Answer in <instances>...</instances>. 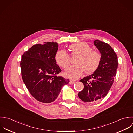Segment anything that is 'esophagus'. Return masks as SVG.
I'll return each mask as SVG.
<instances>
[{
	"label": "esophagus",
	"instance_id": "1",
	"mask_svg": "<svg viewBox=\"0 0 133 133\" xmlns=\"http://www.w3.org/2000/svg\"><path fill=\"white\" fill-rule=\"evenodd\" d=\"M75 81H73V80H70V82H69V84H73L74 83H75Z\"/></svg>",
	"mask_w": 133,
	"mask_h": 133
}]
</instances>
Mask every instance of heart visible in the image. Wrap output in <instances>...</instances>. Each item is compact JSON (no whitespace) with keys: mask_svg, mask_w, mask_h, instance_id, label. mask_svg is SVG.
I'll use <instances>...</instances> for the list:
<instances>
[{"mask_svg":"<svg viewBox=\"0 0 133 133\" xmlns=\"http://www.w3.org/2000/svg\"><path fill=\"white\" fill-rule=\"evenodd\" d=\"M71 55H79L76 65L68 68L64 73L66 77L71 79L79 78L84 72L91 74L98 68L102 61L101 54L95 50L85 42L71 44L69 46ZM55 59L57 64L63 68H67L70 65V57L65 50H61L55 54Z\"/></svg>","mask_w":133,"mask_h":133,"instance_id":"b5f03b06","label":"heart"}]
</instances>
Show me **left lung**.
<instances>
[{
	"label": "left lung",
	"instance_id": "1",
	"mask_svg": "<svg viewBox=\"0 0 133 133\" xmlns=\"http://www.w3.org/2000/svg\"><path fill=\"white\" fill-rule=\"evenodd\" d=\"M94 44L102 55V61L97 70L80 81L84 88L78 94L84 102L95 103L105 97L113 84L118 67V56L114 49L107 43L95 40Z\"/></svg>",
	"mask_w": 133,
	"mask_h": 133
}]
</instances>
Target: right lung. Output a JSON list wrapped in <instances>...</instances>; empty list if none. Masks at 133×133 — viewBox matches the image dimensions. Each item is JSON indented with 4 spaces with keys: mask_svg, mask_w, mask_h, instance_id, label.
Here are the masks:
<instances>
[{
    "mask_svg": "<svg viewBox=\"0 0 133 133\" xmlns=\"http://www.w3.org/2000/svg\"><path fill=\"white\" fill-rule=\"evenodd\" d=\"M58 46L53 41L35 44L22 56L23 81L33 97L41 103L54 101L62 87L69 82L56 75L62 71L55 59Z\"/></svg>",
    "mask_w": 133,
    "mask_h": 133,
    "instance_id": "right-lung-1",
    "label": "right lung"
}]
</instances>
